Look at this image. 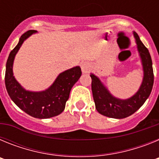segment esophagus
<instances>
[{
  "label": "esophagus",
  "instance_id": "1",
  "mask_svg": "<svg viewBox=\"0 0 159 159\" xmlns=\"http://www.w3.org/2000/svg\"><path fill=\"white\" fill-rule=\"evenodd\" d=\"M81 69H82L83 72L87 73L89 71L90 67L88 64H86V63H84V64H81Z\"/></svg>",
  "mask_w": 159,
  "mask_h": 159
}]
</instances>
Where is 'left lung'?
Returning <instances> with one entry per match:
<instances>
[{
  "label": "left lung",
  "instance_id": "left-lung-1",
  "mask_svg": "<svg viewBox=\"0 0 159 159\" xmlns=\"http://www.w3.org/2000/svg\"><path fill=\"white\" fill-rule=\"evenodd\" d=\"M138 50L143 63L144 76L142 85L137 93L127 99H119L114 97L103 86L99 78L91 74L92 90L95 108L99 114L114 119H123L134 114L143 105L151 95L154 84L152 60L148 49L140 40L139 36L134 32Z\"/></svg>",
  "mask_w": 159,
  "mask_h": 159
}]
</instances>
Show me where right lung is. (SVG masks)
Listing matches in <instances>:
<instances>
[{"instance_id":"add662e5","label":"right lung","mask_w":159,"mask_h":159,"mask_svg":"<svg viewBox=\"0 0 159 159\" xmlns=\"http://www.w3.org/2000/svg\"><path fill=\"white\" fill-rule=\"evenodd\" d=\"M34 32L36 31L25 32L8 56L5 70V87L11 99L25 113L37 119H48L58 116L64 110L71 88L81 76L82 71L77 66L60 73L52 85L44 92H32L24 89L14 78L12 64L23 42Z\"/></svg>"}]
</instances>
